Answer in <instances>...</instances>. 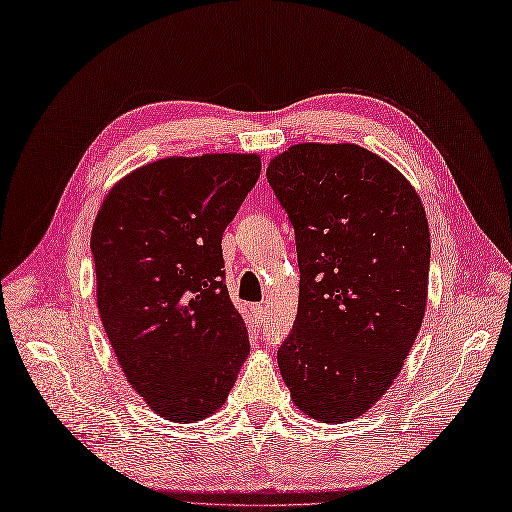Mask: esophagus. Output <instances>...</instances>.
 I'll return each mask as SVG.
<instances>
[{
    "label": "esophagus",
    "mask_w": 512,
    "mask_h": 512,
    "mask_svg": "<svg viewBox=\"0 0 512 512\" xmlns=\"http://www.w3.org/2000/svg\"><path fill=\"white\" fill-rule=\"evenodd\" d=\"M250 312H252V316H254V320L260 324L262 320H265V305L262 303H254L252 307H250Z\"/></svg>",
    "instance_id": "34e87169"
}]
</instances>
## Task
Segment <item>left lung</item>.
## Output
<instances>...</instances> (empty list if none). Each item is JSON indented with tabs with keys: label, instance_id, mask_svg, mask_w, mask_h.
Instances as JSON below:
<instances>
[{
	"label": "left lung",
	"instance_id": "obj_1",
	"mask_svg": "<svg viewBox=\"0 0 512 512\" xmlns=\"http://www.w3.org/2000/svg\"><path fill=\"white\" fill-rule=\"evenodd\" d=\"M301 271L277 365L301 412L365 414L389 391L423 324L429 224L412 183L352 143H299L267 166Z\"/></svg>",
	"mask_w": 512,
	"mask_h": 512
}]
</instances>
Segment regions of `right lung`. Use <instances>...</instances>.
I'll use <instances>...</instances> for the list:
<instances>
[{
  "label": "right lung",
  "mask_w": 512,
  "mask_h": 512,
  "mask_svg": "<svg viewBox=\"0 0 512 512\" xmlns=\"http://www.w3.org/2000/svg\"><path fill=\"white\" fill-rule=\"evenodd\" d=\"M258 177L256 153L156 160L113 185L91 228L108 342L166 421L218 412L250 354L224 284L222 235Z\"/></svg>",
  "instance_id": "obj_1"
}]
</instances>
